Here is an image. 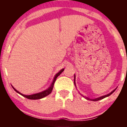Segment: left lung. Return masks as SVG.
<instances>
[{
  "label": "left lung",
  "instance_id": "1",
  "mask_svg": "<svg viewBox=\"0 0 127 127\" xmlns=\"http://www.w3.org/2000/svg\"><path fill=\"white\" fill-rule=\"evenodd\" d=\"M74 76H75V78H75V80H74V84H75V75H74ZM115 90H116V89H115ZM115 90H113V91H112L111 93H109V94H107V95L101 96V97H98V98H95V99H90V98H87V97H86V98L88 99V100H92V101H98V100H101V99L105 98V97H108V96L112 94V93H113V92L115 91Z\"/></svg>",
  "mask_w": 127,
  "mask_h": 127
}]
</instances>
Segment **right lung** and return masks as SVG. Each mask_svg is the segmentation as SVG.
Here are the masks:
<instances>
[{
  "label": "right lung",
  "instance_id": "obj_1",
  "mask_svg": "<svg viewBox=\"0 0 127 127\" xmlns=\"http://www.w3.org/2000/svg\"><path fill=\"white\" fill-rule=\"evenodd\" d=\"M64 70V68H63V69L61 70L60 72L58 73H57L56 75H55L54 78V80H53V82H52L51 85L50 87H49L47 89V90H45L44 91H42L41 93H37V94H32V95H24V94H21V93H20V92H18L17 91V90H15V88H14V87H12L13 88H14V90H15V91L17 92V93H18V94H21V95H23V97H26V98H28V99H30V100H37V99H40V98H43V97H46V96H47L48 95H49V94H50L51 93L52 91V89H53V87H54V83L55 82V81H56V79L63 72Z\"/></svg>",
  "mask_w": 127,
  "mask_h": 127
}]
</instances>
